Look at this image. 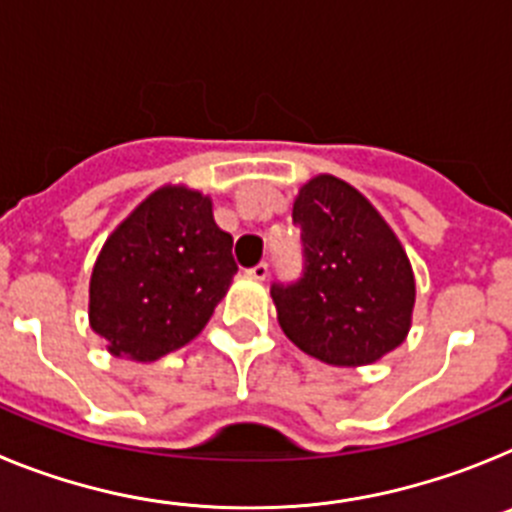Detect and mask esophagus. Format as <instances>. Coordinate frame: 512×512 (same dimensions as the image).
Here are the masks:
<instances>
[{"mask_svg": "<svg viewBox=\"0 0 512 512\" xmlns=\"http://www.w3.org/2000/svg\"><path fill=\"white\" fill-rule=\"evenodd\" d=\"M248 277L256 279V282H264V279L269 277V264H264V261H261V264H256L253 269H248Z\"/></svg>", "mask_w": 512, "mask_h": 512, "instance_id": "34e87169", "label": "esophagus"}]
</instances>
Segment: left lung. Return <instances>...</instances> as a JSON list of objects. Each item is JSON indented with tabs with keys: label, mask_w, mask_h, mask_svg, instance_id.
<instances>
[{
	"label": "left lung",
	"mask_w": 512,
	"mask_h": 512,
	"mask_svg": "<svg viewBox=\"0 0 512 512\" xmlns=\"http://www.w3.org/2000/svg\"><path fill=\"white\" fill-rule=\"evenodd\" d=\"M292 220L305 271L297 284L271 287L284 336L333 366H366L395 351L413 325L415 274L390 223L333 174L302 184Z\"/></svg>",
	"instance_id": "1"
}]
</instances>
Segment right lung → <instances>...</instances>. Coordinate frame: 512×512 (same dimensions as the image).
I'll list each match as a JSON object with an SVG mask.
<instances>
[{
    "instance_id": "obj_1",
    "label": "right lung",
    "mask_w": 512,
    "mask_h": 512,
    "mask_svg": "<svg viewBox=\"0 0 512 512\" xmlns=\"http://www.w3.org/2000/svg\"><path fill=\"white\" fill-rule=\"evenodd\" d=\"M235 271L210 197L166 184L107 235L89 279V325L117 359L156 361L200 336Z\"/></svg>"
}]
</instances>
